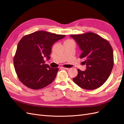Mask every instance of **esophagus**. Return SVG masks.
<instances>
[{
  "instance_id": "34e87169",
  "label": "esophagus",
  "mask_w": 124,
  "mask_h": 124,
  "mask_svg": "<svg viewBox=\"0 0 124 124\" xmlns=\"http://www.w3.org/2000/svg\"><path fill=\"white\" fill-rule=\"evenodd\" d=\"M62 68H63V69H66V70H69V69H70V68H66V67H62Z\"/></svg>"
}]
</instances>
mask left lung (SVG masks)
<instances>
[{"label":"left lung","instance_id":"8db88e82","mask_svg":"<svg viewBox=\"0 0 124 124\" xmlns=\"http://www.w3.org/2000/svg\"><path fill=\"white\" fill-rule=\"evenodd\" d=\"M82 51L86 69H78L73 81L80 87L93 90L102 86L109 77L114 65L113 51L110 43L96 33L88 32L71 35Z\"/></svg>","mask_w":124,"mask_h":124}]
</instances>
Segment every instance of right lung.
<instances>
[{
    "label": "right lung",
    "instance_id": "add662e5",
    "mask_svg": "<svg viewBox=\"0 0 124 124\" xmlns=\"http://www.w3.org/2000/svg\"><path fill=\"white\" fill-rule=\"evenodd\" d=\"M65 35L40 31L24 36L18 42L13 62L20 81L27 87L39 89L53 82L58 68L45 64L50 58L52 46Z\"/></svg>",
    "mask_w": 124,
    "mask_h": 124
}]
</instances>
